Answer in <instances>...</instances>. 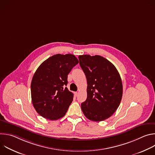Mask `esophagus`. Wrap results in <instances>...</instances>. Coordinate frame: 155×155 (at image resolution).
<instances>
[{
    "instance_id": "obj_1",
    "label": "esophagus",
    "mask_w": 155,
    "mask_h": 155,
    "mask_svg": "<svg viewBox=\"0 0 155 155\" xmlns=\"http://www.w3.org/2000/svg\"><path fill=\"white\" fill-rule=\"evenodd\" d=\"M74 95H75V97H77V96H78V93H77V92H75V93H74Z\"/></svg>"
}]
</instances>
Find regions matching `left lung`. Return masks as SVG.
<instances>
[{"label": "left lung", "mask_w": 155, "mask_h": 155, "mask_svg": "<svg viewBox=\"0 0 155 155\" xmlns=\"http://www.w3.org/2000/svg\"><path fill=\"white\" fill-rule=\"evenodd\" d=\"M79 64L87 80V98L81 107L84 116L93 121L111 117L123 96L120 75L114 65L99 55H80Z\"/></svg>", "instance_id": "left-lung-1"}]
</instances>
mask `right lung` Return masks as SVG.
I'll return each mask as SVG.
<instances>
[{
  "label": "right lung",
  "mask_w": 155,
  "mask_h": 155,
  "mask_svg": "<svg viewBox=\"0 0 155 155\" xmlns=\"http://www.w3.org/2000/svg\"><path fill=\"white\" fill-rule=\"evenodd\" d=\"M78 63L73 54H57L40 64L31 84L32 104L40 115L56 120L65 115L74 94L64 87L68 74Z\"/></svg>",
  "instance_id": "obj_1"
}]
</instances>
